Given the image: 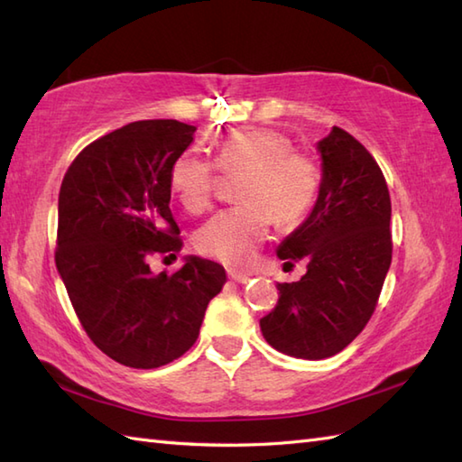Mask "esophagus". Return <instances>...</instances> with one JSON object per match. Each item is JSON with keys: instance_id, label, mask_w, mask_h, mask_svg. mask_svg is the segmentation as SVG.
I'll use <instances>...</instances> for the list:
<instances>
[{"instance_id": "34e87169", "label": "esophagus", "mask_w": 462, "mask_h": 462, "mask_svg": "<svg viewBox=\"0 0 462 462\" xmlns=\"http://www.w3.org/2000/svg\"><path fill=\"white\" fill-rule=\"evenodd\" d=\"M230 280L236 282V283H248L250 276L248 273H240V272H230Z\"/></svg>"}]
</instances>
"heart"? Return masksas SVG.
Listing matches in <instances>:
<instances>
[{
  "label": "heart",
  "instance_id": "obj_1",
  "mask_svg": "<svg viewBox=\"0 0 462 462\" xmlns=\"http://www.w3.org/2000/svg\"><path fill=\"white\" fill-rule=\"evenodd\" d=\"M216 164L244 172L238 199L244 204L206 222L196 248L228 266H246L268 238L272 214L278 224L300 222L316 202L319 169L310 156L291 151L286 134L262 126L226 133L216 143ZM214 166L192 152L176 159L169 172L172 194L189 212H202L214 192Z\"/></svg>",
  "mask_w": 462,
  "mask_h": 462
}]
</instances>
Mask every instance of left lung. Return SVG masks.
I'll return each instance as SVG.
<instances>
[{
    "instance_id": "1",
    "label": "left lung",
    "mask_w": 462,
    "mask_h": 462,
    "mask_svg": "<svg viewBox=\"0 0 462 462\" xmlns=\"http://www.w3.org/2000/svg\"><path fill=\"white\" fill-rule=\"evenodd\" d=\"M318 154L316 204L276 250L286 263H306V273L278 283V306L260 319L273 349L311 361L336 356L365 328L393 250L387 182L365 146L333 126Z\"/></svg>"
}]
</instances>
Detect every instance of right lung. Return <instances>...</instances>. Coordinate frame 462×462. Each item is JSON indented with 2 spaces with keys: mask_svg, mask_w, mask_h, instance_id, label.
<instances>
[{
  "mask_svg": "<svg viewBox=\"0 0 462 462\" xmlns=\"http://www.w3.org/2000/svg\"><path fill=\"white\" fill-rule=\"evenodd\" d=\"M196 126L174 119L121 126L77 154L59 192L55 263L87 336L116 363L154 369L189 351L226 272L186 256L172 276L146 258L180 248L169 172Z\"/></svg>",
  "mask_w": 462,
  "mask_h": 462,
  "instance_id": "add662e5",
  "label": "right lung"
}]
</instances>
